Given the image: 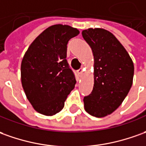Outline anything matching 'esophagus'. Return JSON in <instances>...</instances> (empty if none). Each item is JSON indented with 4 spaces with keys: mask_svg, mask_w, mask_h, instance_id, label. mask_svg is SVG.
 Instances as JSON below:
<instances>
[{
    "mask_svg": "<svg viewBox=\"0 0 146 146\" xmlns=\"http://www.w3.org/2000/svg\"><path fill=\"white\" fill-rule=\"evenodd\" d=\"M77 72H78V74H79V76H81V75H82V74H83V68H80L79 70H78V71H77Z\"/></svg>",
    "mask_w": 146,
    "mask_h": 146,
    "instance_id": "esophagus-1",
    "label": "esophagus"
}]
</instances>
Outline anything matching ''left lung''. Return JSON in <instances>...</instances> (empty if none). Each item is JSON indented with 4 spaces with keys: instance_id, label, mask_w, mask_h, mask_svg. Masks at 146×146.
I'll use <instances>...</instances> for the list:
<instances>
[{
    "instance_id": "left-lung-1",
    "label": "left lung",
    "mask_w": 146,
    "mask_h": 146,
    "mask_svg": "<svg viewBox=\"0 0 146 146\" xmlns=\"http://www.w3.org/2000/svg\"><path fill=\"white\" fill-rule=\"evenodd\" d=\"M82 34L94 56V87L83 98L84 109L94 117H106L116 110L128 94L133 84V63L109 31L88 29Z\"/></svg>"
}]
</instances>
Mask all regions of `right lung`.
<instances>
[{"instance_id": "add662e5", "label": "right lung", "mask_w": 146, "mask_h": 146, "mask_svg": "<svg viewBox=\"0 0 146 146\" xmlns=\"http://www.w3.org/2000/svg\"><path fill=\"white\" fill-rule=\"evenodd\" d=\"M79 31L67 25L48 27L33 40L21 66V84L33 109L53 116L75 88V75L66 60L67 44Z\"/></svg>"}]
</instances>
